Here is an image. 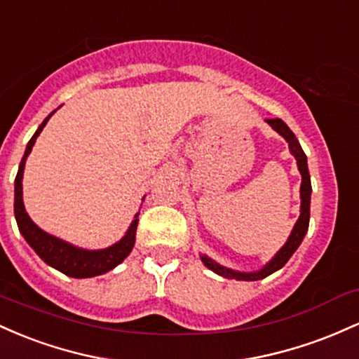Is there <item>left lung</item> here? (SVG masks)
I'll use <instances>...</instances> for the list:
<instances>
[{
    "mask_svg": "<svg viewBox=\"0 0 359 359\" xmlns=\"http://www.w3.org/2000/svg\"><path fill=\"white\" fill-rule=\"evenodd\" d=\"M266 122L271 126L280 135L285 137V140L288 142L290 152L295 156L297 164H299V171L302 175V187H300V198H302V205H300V217L297 220L295 227H293L292 233H290L287 244L278 251V255L273 257L271 261L264 266L263 269L256 273H239V271H232V269L220 266V264L213 263L212 259H208L207 256H201V261L205 263V266L210 268L213 273L217 275L225 276V278H236V280H244V281H256V280H263L271 273H275L276 269L283 268L287 264V261L292 257L293 252L297 251L302 241H304L305 232L309 229V220H310V191H312V184H310V175H309V168H307V156L305 152L302 151L299 140H297L295 134L290 130L287 123L283 122L281 118H266Z\"/></svg>",
    "mask_w": 359,
    "mask_h": 359,
    "instance_id": "left-lung-1",
    "label": "left lung"
}]
</instances>
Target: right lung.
<instances>
[{
  "mask_svg": "<svg viewBox=\"0 0 359 359\" xmlns=\"http://www.w3.org/2000/svg\"><path fill=\"white\" fill-rule=\"evenodd\" d=\"M55 111V110H54ZM54 111L47 116L42 122V126L37 128L34 137L28 140V146L25 149V154H23L22 163H20L17 178H15V219H17L18 229L22 232V236L25 237V241L32 245L37 255L46 261L47 264L52 268L59 269L64 275L72 276V278H91L103 275V273L114 269L116 264L122 263L126 257L130 255L132 248L135 243V231L137 224H139V213L135 215V220L132 222L130 229H128L126 237L120 239L118 243L110 245V248L102 249V251H86V249L74 248V245L64 243V241L57 239V237L49 236L47 232H43L42 229H39L37 225L32 222V219L28 217L23 207V193H22V180H23V169H25V161L27 156L30 154L32 147H34L35 140L42 128L46 127V123L49 122V118L54 115Z\"/></svg>",
  "mask_w": 359,
  "mask_h": 359,
  "instance_id": "obj_1",
  "label": "right lung"
}]
</instances>
